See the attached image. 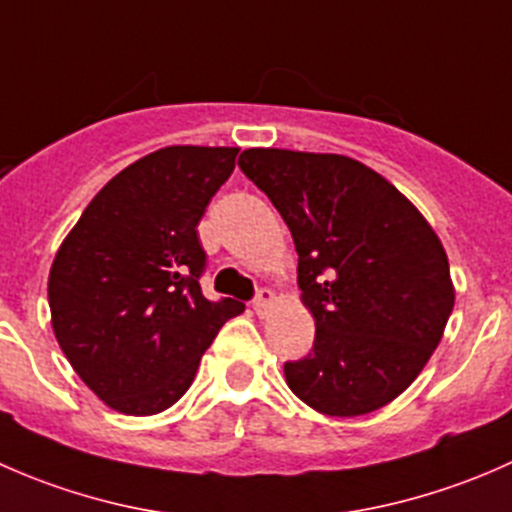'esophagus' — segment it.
I'll list each match as a JSON object with an SVG mask.
<instances>
[{"mask_svg": "<svg viewBox=\"0 0 512 512\" xmlns=\"http://www.w3.org/2000/svg\"><path fill=\"white\" fill-rule=\"evenodd\" d=\"M272 302H275V292L267 287H262V289H257L255 299H252V309H255L257 314H265L267 309L272 307Z\"/></svg>", "mask_w": 512, "mask_h": 512, "instance_id": "obj_1", "label": "esophagus"}]
</instances>
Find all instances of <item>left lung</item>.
I'll return each mask as SVG.
<instances>
[{
    "label": "left lung",
    "instance_id": "1",
    "mask_svg": "<svg viewBox=\"0 0 512 512\" xmlns=\"http://www.w3.org/2000/svg\"><path fill=\"white\" fill-rule=\"evenodd\" d=\"M237 165L282 215L314 347L287 361L294 396L327 416L394 401L438 347L456 302L441 240L376 170L337 153L247 148Z\"/></svg>",
    "mask_w": 512,
    "mask_h": 512
}]
</instances>
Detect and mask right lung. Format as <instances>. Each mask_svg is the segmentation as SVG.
<instances>
[{
    "mask_svg": "<svg viewBox=\"0 0 512 512\" xmlns=\"http://www.w3.org/2000/svg\"><path fill=\"white\" fill-rule=\"evenodd\" d=\"M240 148L168 146L108 180L49 272L51 327L69 364L111 409L153 416L195 379L200 356L245 304L200 289V218Z\"/></svg>",
    "mask_w": 512,
    "mask_h": 512,
    "instance_id": "obj_1",
    "label": "right lung"
}]
</instances>
